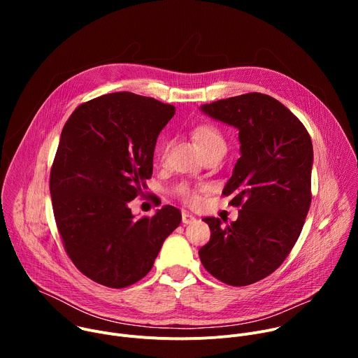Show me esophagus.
I'll use <instances>...</instances> for the list:
<instances>
[{
    "label": "esophagus",
    "instance_id": "34e87169",
    "mask_svg": "<svg viewBox=\"0 0 358 358\" xmlns=\"http://www.w3.org/2000/svg\"><path fill=\"white\" fill-rule=\"evenodd\" d=\"M195 221V217L194 215H191L189 213H182V224L184 225H188V224H191V222H194Z\"/></svg>",
    "mask_w": 358,
    "mask_h": 358
}]
</instances>
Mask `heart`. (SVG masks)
<instances>
[{"label":"heart","instance_id":"1","mask_svg":"<svg viewBox=\"0 0 358 358\" xmlns=\"http://www.w3.org/2000/svg\"><path fill=\"white\" fill-rule=\"evenodd\" d=\"M191 133L203 155L208 151H213V150L227 151V140H225L222 130L218 126H215L213 123H199V124L194 126ZM166 151H167V143L164 141L159 150V156L162 159L164 157ZM178 195L184 202L191 203V206H194V203H196L199 201L198 192L185 184L178 188Z\"/></svg>","mask_w":358,"mask_h":358}]
</instances>
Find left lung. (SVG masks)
Returning <instances> with one entry per match:
<instances>
[{"label":"left lung","mask_w":358,"mask_h":358,"mask_svg":"<svg viewBox=\"0 0 358 358\" xmlns=\"http://www.w3.org/2000/svg\"><path fill=\"white\" fill-rule=\"evenodd\" d=\"M239 130L241 157L222 195L239 207L235 222L203 218L211 229L199 259L215 279L248 286L287 258L312 202L313 145L303 123L279 100L252 92L201 106Z\"/></svg>","instance_id":"obj_1"}]
</instances>
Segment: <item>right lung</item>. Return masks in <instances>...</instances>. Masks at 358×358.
<instances>
[{"mask_svg": "<svg viewBox=\"0 0 358 358\" xmlns=\"http://www.w3.org/2000/svg\"><path fill=\"white\" fill-rule=\"evenodd\" d=\"M174 113L152 97L116 92L79 105L62 129L49 176L55 222L69 259L99 285L143 279L181 222L171 206L138 220L129 208L151 178L157 137Z\"/></svg>", "mask_w": 358, "mask_h": 358, "instance_id": "1", "label": "right lung"}]
</instances>
